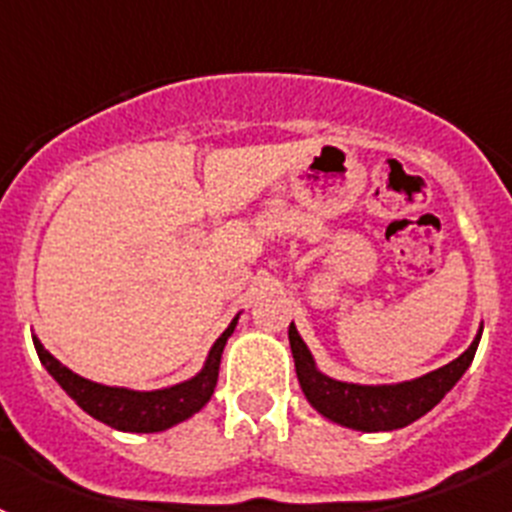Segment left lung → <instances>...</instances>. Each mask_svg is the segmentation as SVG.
Wrapping results in <instances>:
<instances>
[{"label":"left lung","mask_w":512,"mask_h":512,"mask_svg":"<svg viewBox=\"0 0 512 512\" xmlns=\"http://www.w3.org/2000/svg\"><path fill=\"white\" fill-rule=\"evenodd\" d=\"M479 338H482V330H479L472 346L459 359L441 366L436 372L425 374V377L402 384L364 387V384L338 382V379L320 374L297 328L289 325V346H292L297 379H300V387L305 392L307 402L320 415L333 420V423H341L346 428L366 433L405 428L413 420H418L420 415L436 408L438 402L443 400V395L459 382L461 374L467 372V366L472 364Z\"/></svg>","instance_id":"obj_1"}]
</instances>
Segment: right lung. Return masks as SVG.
Instances as JSON below:
<instances>
[{
  "label": "right lung",
  "instance_id": "add662e5",
  "mask_svg": "<svg viewBox=\"0 0 512 512\" xmlns=\"http://www.w3.org/2000/svg\"><path fill=\"white\" fill-rule=\"evenodd\" d=\"M235 323H238V318L228 325V330H225L223 336L217 338L210 356H207L205 369H202L197 377L189 379V382L174 384L169 390L156 392H130L120 390V387L94 384L89 382V379L74 374L71 369H66L58 359H53L38 338H33V343L35 351H38L40 356V364L48 369V374L61 384L63 390H66V395H69L84 413L102 420V423L112 425L117 431L156 433L166 431L171 425L192 418L197 410L205 408L207 400H210L212 392H215L217 372H220V356H223L225 341H228V336L235 330Z\"/></svg>",
  "mask_w": 512,
  "mask_h": 512
}]
</instances>
